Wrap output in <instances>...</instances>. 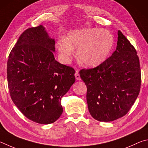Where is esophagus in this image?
<instances>
[{"label":"esophagus","instance_id":"1","mask_svg":"<svg viewBox=\"0 0 148 148\" xmlns=\"http://www.w3.org/2000/svg\"><path fill=\"white\" fill-rule=\"evenodd\" d=\"M75 78L77 80V81H80L81 80V77H80V75L79 73V71H76L75 74Z\"/></svg>","mask_w":148,"mask_h":148}]
</instances>
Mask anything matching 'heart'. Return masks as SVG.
Listing matches in <instances>:
<instances>
[{"mask_svg": "<svg viewBox=\"0 0 148 148\" xmlns=\"http://www.w3.org/2000/svg\"><path fill=\"white\" fill-rule=\"evenodd\" d=\"M113 44V36L108 30L87 28L69 33L57 47L66 58L71 57L74 49H77L79 62L86 67H95L107 58Z\"/></svg>", "mask_w": 148, "mask_h": 148, "instance_id": "obj_1", "label": "heart"}]
</instances>
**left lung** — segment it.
Segmentation results:
<instances>
[{
    "label": "left lung",
    "instance_id": "8db88e82",
    "mask_svg": "<svg viewBox=\"0 0 148 148\" xmlns=\"http://www.w3.org/2000/svg\"><path fill=\"white\" fill-rule=\"evenodd\" d=\"M116 50L99 66L82 69L80 76L87 87L89 112L99 121L125 116L140 90L141 70L136 49L120 30Z\"/></svg>",
    "mask_w": 148,
    "mask_h": 148
}]
</instances>
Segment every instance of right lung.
Instances as JSON below:
<instances>
[{
  "mask_svg": "<svg viewBox=\"0 0 148 148\" xmlns=\"http://www.w3.org/2000/svg\"><path fill=\"white\" fill-rule=\"evenodd\" d=\"M55 41L42 25L23 32L9 54L8 85L13 102L25 117L54 122L63 112L61 98L75 81L74 69L54 58Z\"/></svg>",
  "mask_w": 148,
  "mask_h": 148,
  "instance_id": "add662e5",
  "label": "right lung"
}]
</instances>
